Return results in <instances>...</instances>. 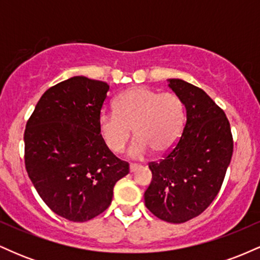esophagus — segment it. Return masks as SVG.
Masks as SVG:
<instances>
[{"instance_id":"obj_1","label":"esophagus","mask_w":260,"mask_h":260,"mask_svg":"<svg viewBox=\"0 0 260 260\" xmlns=\"http://www.w3.org/2000/svg\"><path fill=\"white\" fill-rule=\"evenodd\" d=\"M140 168V165H138V164H131L129 165V171L131 172H134V171H137V170H138Z\"/></svg>"}]
</instances>
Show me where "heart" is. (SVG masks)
Masks as SVG:
<instances>
[{
    "mask_svg": "<svg viewBox=\"0 0 260 260\" xmlns=\"http://www.w3.org/2000/svg\"><path fill=\"white\" fill-rule=\"evenodd\" d=\"M186 109L183 101L171 91L160 92L147 86H134L115 100V111H101L98 127L107 148L115 154L124 150L132 137L131 155L143 157L165 154L175 147L183 132Z\"/></svg>",
    "mask_w": 260,
    "mask_h": 260,
    "instance_id": "heart-1",
    "label": "heart"
}]
</instances>
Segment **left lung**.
I'll list each match as a JSON object with an SVG mask.
<instances>
[{"instance_id": "obj_1", "label": "left lung", "mask_w": 260, "mask_h": 260, "mask_svg": "<svg viewBox=\"0 0 260 260\" xmlns=\"http://www.w3.org/2000/svg\"><path fill=\"white\" fill-rule=\"evenodd\" d=\"M183 101L187 120L176 145L149 162L153 180L144 193L151 214L171 223L201 215L222 186L234 151L230 122L221 107L198 86L170 79Z\"/></svg>"}]
</instances>
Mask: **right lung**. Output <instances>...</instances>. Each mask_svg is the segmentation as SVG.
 <instances>
[{"label": "right lung", "mask_w": 260, "mask_h": 260, "mask_svg": "<svg viewBox=\"0 0 260 260\" xmlns=\"http://www.w3.org/2000/svg\"><path fill=\"white\" fill-rule=\"evenodd\" d=\"M110 85L77 76L44 92L24 132V162L55 214L73 222L110 207L116 182L129 172L101 138L98 118Z\"/></svg>", "instance_id": "add662e5"}]
</instances>
